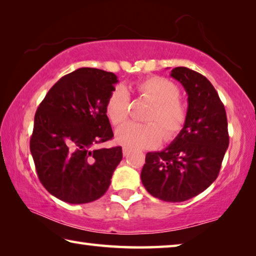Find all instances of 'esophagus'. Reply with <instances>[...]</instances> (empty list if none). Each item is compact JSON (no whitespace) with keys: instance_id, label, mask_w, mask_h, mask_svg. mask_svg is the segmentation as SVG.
I'll use <instances>...</instances> for the list:
<instances>
[{"instance_id":"esophagus-1","label":"esophagus","mask_w":256,"mask_h":256,"mask_svg":"<svg viewBox=\"0 0 256 256\" xmlns=\"http://www.w3.org/2000/svg\"><path fill=\"white\" fill-rule=\"evenodd\" d=\"M128 154H130V150L128 148H123V156H124V157H128Z\"/></svg>"}]
</instances>
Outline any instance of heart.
I'll return each instance as SVG.
<instances>
[{"mask_svg": "<svg viewBox=\"0 0 256 256\" xmlns=\"http://www.w3.org/2000/svg\"><path fill=\"white\" fill-rule=\"evenodd\" d=\"M136 90L152 102L146 116L149 123L124 124L116 131V142L128 149H151L162 142V136L166 141L178 136L188 120V108L178 98V86L162 76H149L138 82ZM105 110L112 124L120 125L128 120L130 94L125 86H116L112 90Z\"/></svg>", "mask_w": 256, "mask_h": 256, "instance_id": "b5f03b06", "label": "heart"}]
</instances>
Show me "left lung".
<instances>
[{"label": "left lung", "mask_w": 256, "mask_h": 256, "mask_svg": "<svg viewBox=\"0 0 256 256\" xmlns=\"http://www.w3.org/2000/svg\"><path fill=\"white\" fill-rule=\"evenodd\" d=\"M170 76L188 94V120L178 136L146 156L141 180L151 196L166 202L190 200L218 177L229 144L226 110L211 82L188 68Z\"/></svg>", "instance_id": "obj_1"}]
</instances>
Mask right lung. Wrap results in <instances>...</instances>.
<instances>
[{
  "instance_id": "1",
  "label": "right lung",
  "mask_w": 256,
  "mask_h": 256,
  "mask_svg": "<svg viewBox=\"0 0 256 256\" xmlns=\"http://www.w3.org/2000/svg\"><path fill=\"white\" fill-rule=\"evenodd\" d=\"M118 82L112 72L78 68L60 78L38 107L30 152L38 178L60 200L89 203L110 188L122 148L94 146L114 136L105 107Z\"/></svg>"
}]
</instances>
